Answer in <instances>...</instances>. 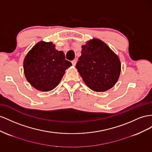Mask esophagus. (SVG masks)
Segmentation results:
<instances>
[{
    "label": "esophagus",
    "instance_id": "esophagus-1",
    "mask_svg": "<svg viewBox=\"0 0 152 152\" xmlns=\"http://www.w3.org/2000/svg\"><path fill=\"white\" fill-rule=\"evenodd\" d=\"M71 62H72V66H76V62H77V60H73Z\"/></svg>",
    "mask_w": 152,
    "mask_h": 152
}]
</instances>
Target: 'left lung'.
<instances>
[{
    "mask_svg": "<svg viewBox=\"0 0 152 152\" xmlns=\"http://www.w3.org/2000/svg\"><path fill=\"white\" fill-rule=\"evenodd\" d=\"M76 67L90 89L101 92L116 84L121 71L118 56L98 39H94L82 46L81 55Z\"/></svg>",
    "mask_w": 152,
    "mask_h": 152,
    "instance_id": "8db88e82",
    "label": "left lung"
}]
</instances>
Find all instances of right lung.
<instances>
[{
  "label": "right lung",
  "instance_id": "obj_1",
  "mask_svg": "<svg viewBox=\"0 0 152 152\" xmlns=\"http://www.w3.org/2000/svg\"><path fill=\"white\" fill-rule=\"evenodd\" d=\"M71 66L63 51L56 50L52 42L43 41L32 48L23 61L26 78L34 88L42 92L54 89Z\"/></svg>",
  "mask_w": 152,
  "mask_h": 152
}]
</instances>
